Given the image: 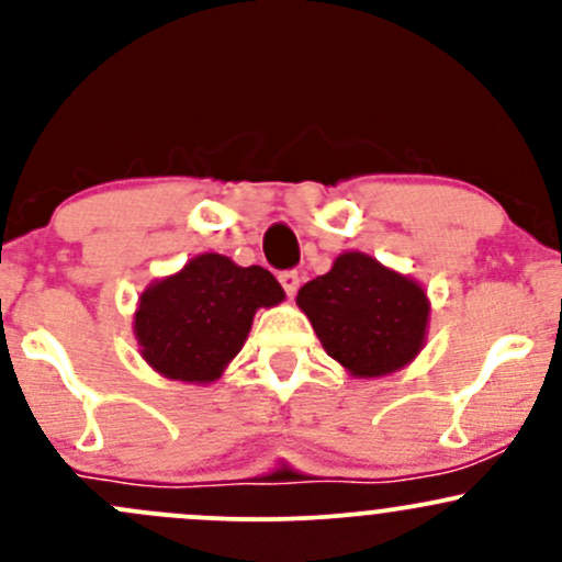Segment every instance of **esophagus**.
Wrapping results in <instances>:
<instances>
[{"instance_id":"1","label":"esophagus","mask_w":562,"mask_h":562,"mask_svg":"<svg viewBox=\"0 0 562 562\" xmlns=\"http://www.w3.org/2000/svg\"><path fill=\"white\" fill-rule=\"evenodd\" d=\"M280 282H282V288H285L288 299L296 296V291H299V271H282Z\"/></svg>"}]
</instances>
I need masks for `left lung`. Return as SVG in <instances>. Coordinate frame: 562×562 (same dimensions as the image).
I'll return each mask as SVG.
<instances>
[{
  "label": "left lung",
  "mask_w": 562,
  "mask_h": 562,
  "mask_svg": "<svg viewBox=\"0 0 562 562\" xmlns=\"http://www.w3.org/2000/svg\"><path fill=\"white\" fill-rule=\"evenodd\" d=\"M323 350L353 378L402 370L427 342L429 299L422 282L367 252H342L299 291Z\"/></svg>",
  "instance_id": "obj_1"
}]
</instances>
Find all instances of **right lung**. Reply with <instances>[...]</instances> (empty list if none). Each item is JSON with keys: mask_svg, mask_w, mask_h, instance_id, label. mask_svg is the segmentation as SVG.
I'll list each match as a JSON object with an SVG mask.
<instances>
[{"mask_svg": "<svg viewBox=\"0 0 562 562\" xmlns=\"http://www.w3.org/2000/svg\"><path fill=\"white\" fill-rule=\"evenodd\" d=\"M285 299L263 266H239L217 252L187 260L138 299L133 331L140 356L168 381L214 383L236 359L260 307Z\"/></svg>", "mask_w": 562, "mask_h": 562, "instance_id": "add662e5", "label": "right lung"}]
</instances>
